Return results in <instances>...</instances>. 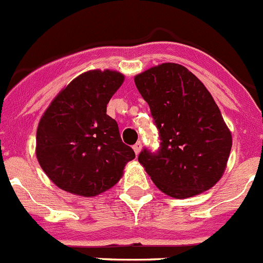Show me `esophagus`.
<instances>
[{
	"label": "esophagus",
	"instance_id": "esophagus-1",
	"mask_svg": "<svg viewBox=\"0 0 263 263\" xmlns=\"http://www.w3.org/2000/svg\"><path fill=\"white\" fill-rule=\"evenodd\" d=\"M141 149H143V144L140 143V141H137V143L134 145V151H135V153H136V156H139V153L141 152Z\"/></svg>",
	"mask_w": 263,
	"mask_h": 263
}]
</instances>
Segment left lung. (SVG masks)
<instances>
[{"mask_svg":"<svg viewBox=\"0 0 263 263\" xmlns=\"http://www.w3.org/2000/svg\"><path fill=\"white\" fill-rule=\"evenodd\" d=\"M159 129L161 149H144L139 162L159 191L188 198L210 190L227 167L232 135L197 76L178 63H162L135 76Z\"/></svg>","mask_w":263,"mask_h":263,"instance_id":"1","label":"left lung"}]
</instances>
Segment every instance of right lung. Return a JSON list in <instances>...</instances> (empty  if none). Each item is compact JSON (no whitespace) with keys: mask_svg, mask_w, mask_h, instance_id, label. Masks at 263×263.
Wrapping results in <instances>:
<instances>
[{"mask_svg":"<svg viewBox=\"0 0 263 263\" xmlns=\"http://www.w3.org/2000/svg\"><path fill=\"white\" fill-rule=\"evenodd\" d=\"M114 70H89L76 76L41 117L36 157L58 188L93 197L112 188L135 152L123 144L118 124L106 114L110 98L123 84Z\"/></svg>","mask_w":263,"mask_h":263,"instance_id":"1","label":"right lung"}]
</instances>
